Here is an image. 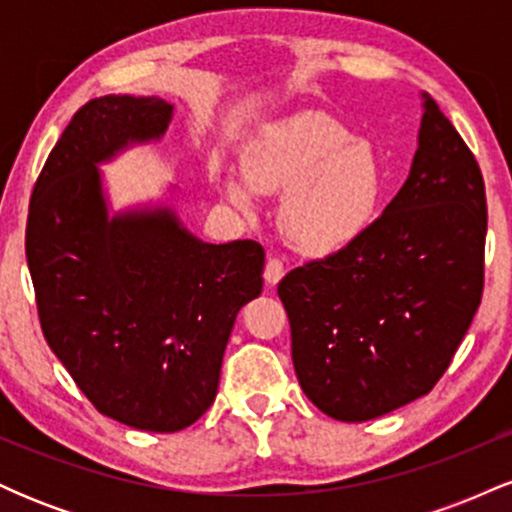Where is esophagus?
I'll return each mask as SVG.
<instances>
[{"mask_svg": "<svg viewBox=\"0 0 512 512\" xmlns=\"http://www.w3.org/2000/svg\"><path fill=\"white\" fill-rule=\"evenodd\" d=\"M286 274V267H284V260L281 257L272 255L267 260V267H264V279H267L269 286H276L281 281V276Z\"/></svg>", "mask_w": 512, "mask_h": 512, "instance_id": "obj_1", "label": "esophagus"}]
</instances>
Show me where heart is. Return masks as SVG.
Wrapping results in <instances>:
<instances>
[{
    "label": "heart",
    "instance_id": "obj_1",
    "mask_svg": "<svg viewBox=\"0 0 512 512\" xmlns=\"http://www.w3.org/2000/svg\"><path fill=\"white\" fill-rule=\"evenodd\" d=\"M245 178L264 195L291 192L281 226L293 248L313 257L354 245L375 221L383 195V170L373 149L320 113L274 127L250 151ZM250 187L228 180L226 195L238 207H250Z\"/></svg>",
    "mask_w": 512,
    "mask_h": 512
}]
</instances>
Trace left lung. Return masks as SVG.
I'll return each mask as SVG.
<instances>
[{
  "mask_svg": "<svg viewBox=\"0 0 512 512\" xmlns=\"http://www.w3.org/2000/svg\"><path fill=\"white\" fill-rule=\"evenodd\" d=\"M486 192L477 158L426 98L411 173L354 245L279 281L310 402L368 421L428 395L484 293Z\"/></svg>",
  "mask_w": 512,
  "mask_h": 512,
  "instance_id": "obj_1",
  "label": "left lung"
}]
</instances>
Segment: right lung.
<instances>
[{"label":"right lung","instance_id":"right-lung-1","mask_svg":"<svg viewBox=\"0 0 512 512\" xmlns=\"http://www.w3.org/2000/svg\"><path fill=\"white\" fill-rule=\"evenodd\" d=\"M161 98L76 110L35 180L26 260L45 342L101 414L173 433L211 407L238 310L262 293L255 240L199 243L173 211L108 221L96 163L166 132Z\"/></svg>","mask_w":512,"mask_h":512}]
</instances>
